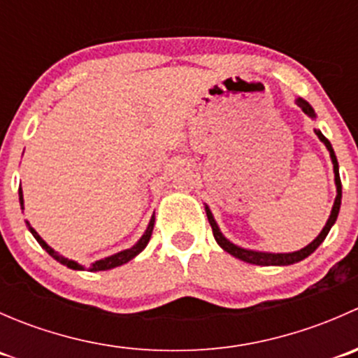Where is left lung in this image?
<instances>
[{
    "label": "left lung",
    "instance_id": "1",
    "mask_svg": "<svg viewBox=\"0 0 358 358\" xmlns=\"http://www.w3.org/2000/svg\"><path fill=\"white\" fill-rule=\"evenodd\" d=\"M296 103H298V106L301 107V110L305 112L306 115H310V117H315V110L312 109V106H310V103L306 102V100L296 99ZM315 135L319 136L320 142H322L324 145L327 147V150H329V156H331V161H333V168H334L336 192H338V194H336L333 209H331L329 220H327V223H326V227H324V229H322V232H320L319 236H317L315 239H313L312 243L308 244V246H305L303 249H299V251H294V252L252 251V249H244V248H239V246H236V244L230 243V241L227 239V237L223 236L222 232H220L218 225H216L215 218H213V213L209 211V208H208V206H206V215H208L209 225H211V229H213V236H215L216 243L220 244V248H222L223 251H227V252H229V255L236 256V258L243 259V262L251 263V265L286 266V265H292V263H298V262H301V259H305L306 256L312 255V252L315 251V249L324 243V239H326L327 234H329L331 227L334 225L336 218H338L339 206H341V178H339V166H338V159H336V154H334V150H333V145H331L329 140H327L326 136H324L322 133H320V129H315Z\"/></svg>",
    "mask_w": 358,
    "mask_h": 358
}]
</instances>
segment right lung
<instances>
[{"label":"right lung","instance_id":"obj_1","mask_svg":"<svg viewBox=\"0 0 358 358\" xmlns=\"http://www.w3.org/2000/svg\"><path fill=\"white\" fill-rule=\"evenodd\" d=\"M19 201H20V208L24 209V194H22V189H19ZM154 222H156V218H154V216H152V218H150V222H149V227H147L145 234H143V236L140 237V241L135 244V246L129 248V249H124V251L115 252V255H112V256H107V258H103V259H99V262L92 263V265H90V266H83V265H79L78 262H72V259L64 258L62 255H59V252H57L55 249L50 248L48 244H46L45 241L41 239V236H39V234L36 232V230L32 229L31 225H29V222H25V223H27L29 230H31V234H32V236H34V239L38 241V243L41 244V248L45 249V251L48 252V255L52 256V258H55L57 262H60V263H62V265H66V266H69V268H72V270H90V272H100V270H110V268H115V266L124 265V263H128L129 259L135 258L136 255H140V252H142L143 249H145L147 244H149L150 236H152V230H154Z\"/></svg>","mask_w":358,"mask_h":358}]
</instances>
